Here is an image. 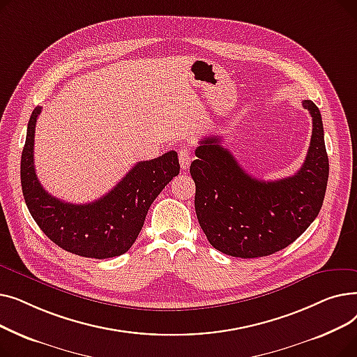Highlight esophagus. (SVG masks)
<instances>
[{
    "instance_id": "1",
    "label": "esophagus",
    "mask_w": 357,
    "mask_h": 357,
    "mask_svg": "<svg viewBox=\"0 0 357 357\" xmlns=\"http://www.w3.org/2000/svg\"><path fill=\"white\" fill-rule=\"evenodd\" d=\"M178 158H179V163H181V167L183 169H188L190 167V163H191V152L190 149L186 147H181L179 152H178Z\"/></svg>"
}]
</instances>
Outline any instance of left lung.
<instances>
[{
	"mask_svg": "<svg viewBox=\"0 0 357 357\" xmlns=\"http://www.w3.org/2000/svg\"><path fill=\"white\" fill-rule=\"evenodd\" d=\"M312 135L303 167L284 179L261 181L243 171L220 136L205 137L190 172L195 182V213L211 246L233 257L269 256L289 246L321 210L328 156L318 107L304 100Z\"/></svg>",
	"mask_w": 357,
	"mask_h": 357,
	"instance_id": "obj_1",
	"label": "left lung"
}]
</instances>
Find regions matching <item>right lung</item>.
Segmentation results:
<instances>
[{
  "mask_svg": "<svg viewBox=\"0 0 357 357\" xmlns=\"http://www.w3.org/2000/svg\"><path fill=\"white\" fill-rule=\"evenodd\" d=\"M40 112L42 107L31 112L20 167L23 195L31 217L54 245L69 253L93 259L126 253L136 241L150 205L179 174L178 153L171 150L136 163L97 201L65 202L43 188L34 171V128Z\"/></svg>",
  "mask_w": 357,
  "mask_h": 357,
  "instance_id": "1",
  "label": "right lung"
}]
</instances>
